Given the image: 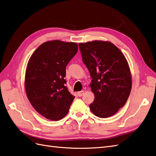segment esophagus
I'll use <instances>...</instances> for the list:
<instances>
[{
	"mask_svg": "<svg viewBox=\"0 0 156 156\" xmlns=\"http://www.w3.org/2000/svg\"><path fill=\"white\" fill-rule=\"evenodd\" d=\"M83 94H84V91H78V92H77V95H78V96H79V97L82 96Z\"/></svg>",
	"mask_w": 156,
	"mask_h": 156,
	"instance_id": "esophagus-1",
	"label": "esophagus"
}]
</instances>
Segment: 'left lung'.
I'll use <instances>...</instances> for the list:
<instances>
[{"instance_id": "left-lung-1", "label": "left lung", "mask_w": 156, "mask_h": 156, "mask_svg": "<svg viewBox=\"0 0 156 156\" xmlns=\"http://www.w3.org/2000/svg\"><path fill=\"white\" fill-rule=\"evenodd\" d=\"M79 47L92 78L89 85L95 99L89 108L101 118L112 116L126 104L131 92L132 81L126 58L109 41L81 43Z\"/></svg>"}]
</instances>
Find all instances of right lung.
Wrapping results in <instances>:
<instances>
[{"label": "right lung", "instance_id": "right-lung-1", "mask_svg": "<svg viewBox=\"0 0 156 156\" xmlns=\"http://www.w3.org/2000/svg\"><path fill=\"white\" fill-rule=\"evenodd\" d=\"M77 50L76 43L49 41L34 51L27 63V96L34 109L48 119L63 118L75 98L64 78L67 65Z\"/></svg>", "mask_w": 156, "mask_h": 156}]
</instances>
